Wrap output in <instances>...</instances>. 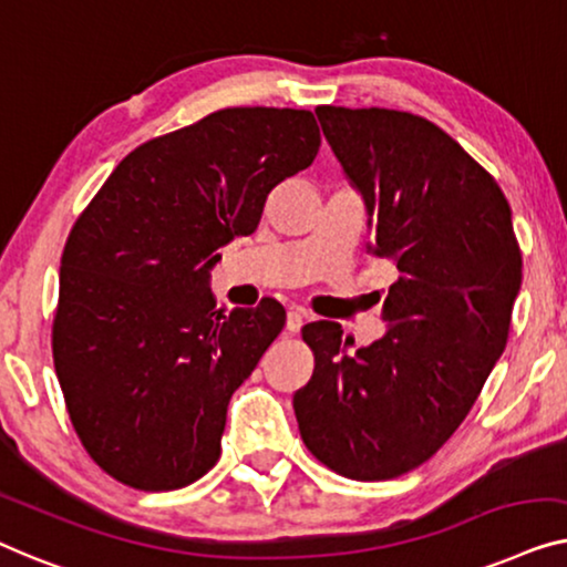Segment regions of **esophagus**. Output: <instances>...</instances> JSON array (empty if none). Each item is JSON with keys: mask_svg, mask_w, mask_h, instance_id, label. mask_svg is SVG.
Returning <instances> with one entry per match:
<instances>
[{"mask_svg": "<svg viewBox=\"0 0 567 567\" xmlns=\"http://www.w3.org/2000/svg\"><path fill=\"white\" fill-rule=\"evenodd\" d=\"M302 323H306V313H302L300 308L287 310V331H290V333H298Z\"/></svg>", "mask_w": 567, "mask_h": 567, "instance_id": "esophagus-1", "label": "esophagus"}]
</instances>
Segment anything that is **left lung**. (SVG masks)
<instances>
[{
  "instance_id": "left-lung-1",
  "label": "left lung",
  "mask_w": 567,
  "mask_h": 567,
  "mask_svg": "<svg viewBox=\"0 0 567 567\" xmlns=\"http://www.w3.org/2000/svg\"><path fill=\"white\" fill-rule=\"evenodd\" d=\"M390 259L385 337L347 354L341 326H302L316 367L292 395L310 454L352 481H390L457 432L504 354L522 251L498 182L426 117L316 107Z\"/></svg>"
}]
</instances>
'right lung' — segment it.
I'll list each match as a JSON object with an SVG mask.
<instances>
[{"instance_id": "obj_1", "label": "right lung", "mask_w": 567, "mask_h": 567, "mask_svg": "<svg viewBox=\"0 0 567 567\" xmlns=\"http://www.w3.org/2000/svg\"><path fill=\"white\" fill-rule=\"evenodd\" d=\"M318 146L308 110H218L141 143L76 218L53 364L79 440L115 481L177 491L218 462L230 395L282 331L285 308L261 298L223 313L210 269Z\"/></svg>"}]
</instances>
